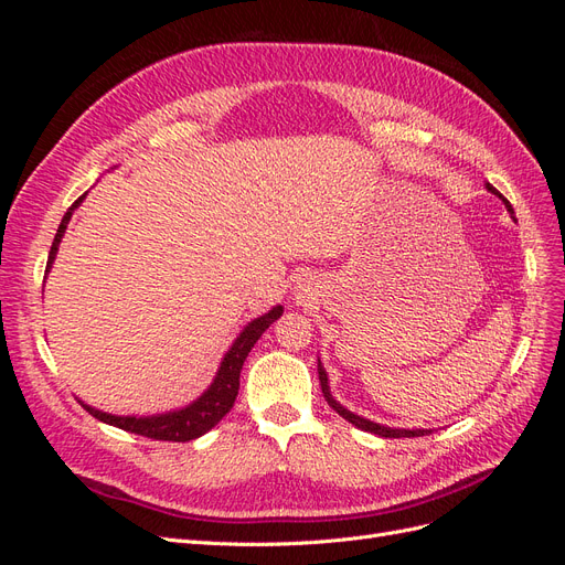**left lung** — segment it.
<instances>
[{
    "label": "left lung",
    "instance_id": "obj_1",
    "mask_svg": "<svg viewBox=\"0 0 565 565\" xmlns=\"http://www.w3.org/2000/svg\"><path fill=\"white\" fill-rule=\"evenodd\" d=\"M486 188H488V191H490L492 195L502 198V202L507 204V210H509L511 214H514V210H511L509 200L498 191V188L490 185V183H486ZM318 377H320V386H322V396H324V401H328V405L334 409V413H337L339 417H344L347 422H351L353 426H358V429L370 431V434H377V436H382V438H415V436L429 434V429H391V426H382V424H377V422H370V419H365V417H358V415H353L351 409H347L344 405L337 403V401L332 398L330 384H328V372H324V367L320 365V361H318Z\"/></svg>",
    "mask_w": 565,
    "mask_h": 565
}]
</instances>
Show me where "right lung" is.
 <instances>
[{
  "label": "right lung",
  "mask_w": 565,
  "mask_h": 565,
  "mask_svg": "<svg viewBox=\"0 0 565 565\" xmlns=\"http://www.w3.org/2000/svg\"><path fill=\"white\" fill-rule=\"evenodd\" d=\"M84 198H87V193L77 198L71 204V210L65 212L61 226H58V233L54 237V245H51V252H49L46 273L56 259V252H58V245H61V237L67 228V221H71L73 212L79 207ZM280 316H282V306H273V309L268 313H264L262 318H254L252 322H247L245 330L237 334V339L233 341V347L226 351L224 361H221V367L216 372L212 386L204 391L198 401H193L191 405H185L181 409H174V413L152 415V417H119V415L100 413V409H96L87 403H82V401L79 403L98 422H106L110 426H117V429H125V431L139 434V436H146V438L172 440V443H185V440L200 438L202 434H207L212 426H216L221 419H224L231 413V407H233L235 396H237V388H241V370H243L247 353L254 349V344L259 341V337Z\"/></svg>",
  "instance_id": "1"
}]
</instances>
